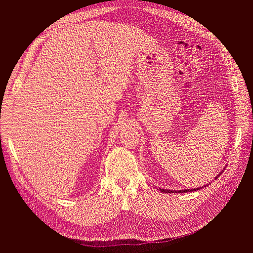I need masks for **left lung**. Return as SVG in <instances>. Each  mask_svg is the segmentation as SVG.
I'll use <instances>...</instances> for the list:
<instances>
[{
	"label": "left lung",
	"instance_id": "1",
	"mask_svg": "<svg viewBox=\"0 0 253 253\" xmlns=\"http://www.w3.org/2000/svg\"><path fill=\"white\" fill-rule=\"evenodd\" d=\"M225 170V169H224ZM223 170V171H224ZM223 171H221L217 176H215V179L218 177V176L223 173ZM210 183V182H209ZM209 183H207V185H205L204 187L206 188L207 186H209ZM203 187H200V188H195V189H183V190H177V191H172V190H167V189H162V188H159L158 190L159 191H162V192H164V193H187V192H192V191H196V190H200V189H202Z\"/></svg>",
	"mask_w": 253,
	"mask_h": 253
}]
</instances>
